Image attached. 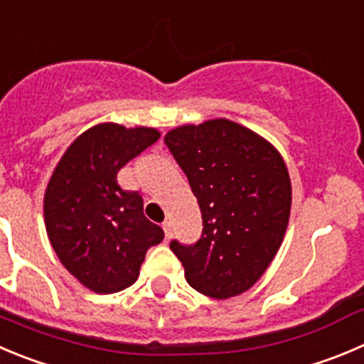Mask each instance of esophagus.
<instances>
[{
	"instance_id": "obj_1",
	"label": "esophagus",
	"mask_w": 364,
	"mask_h": 364,
	"mask_svg": "<svg viewBox=\"0 0 364 364\" xmlns=\"http://www.w3.org/2000/svg\"><path fill=\"white\" fill-rule=\"evenodd\" d=\"M162 228H164L166 240H169V237H171V223H169V221H164V223H162Z\"/></svg>"
}]
</instances>
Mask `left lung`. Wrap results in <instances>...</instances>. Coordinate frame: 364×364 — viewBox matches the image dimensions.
<instances>
[{"label":"left lung","instance_id":"1","mask_svg":"<svg viewBox=\"0 0 364 364\" xmlns=\"http://www.w3.org/2000/svg\"><path fill=\"white\" fill-rule=\"evenodd\" d=\"M166 146L186 173L202 210L195 245L169 243L191 288L210 299L250 289L288 228L291 180L279 151L228 119L173 128Z\"/></svg>","mask_w":364,"mask_h":364}]
</instances>
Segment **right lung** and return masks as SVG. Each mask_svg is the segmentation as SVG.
<instances>
[{
	"mask_svg": "<svg viewBox=\"0 0 364 364\" xmlns=\"http://www.w3.org/2000/svg\"><path fill=\"white\" fill-rule=\"evenodd\" d=\"M155 128L102 123L73 141L55 168L44 221L64 268L95 293L132 286L148 248L164 232L143 213V196L124 191L117 171L155 143Z\"/></svg>",
	"mask_w": 364,
	"mask_h": 364,
	"instance_id": "1",
	"label": "right lung"
}]
</instances>
